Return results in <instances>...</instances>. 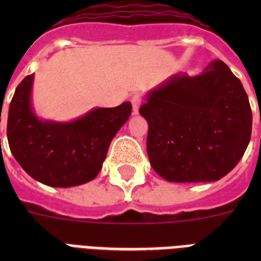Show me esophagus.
<instances>
[{
	"instance_id": "obj_1",
	"label": "esophagus",
	"mask_w": 261,
	"mask_h": 261,
	"mask_svg": "<svg viewBox=\"0 0 261 261\" xmlns=\"http://www.w3.org/2000/svg\"><path fill=\"white\" fill-rule=\"evenodd\" d=\"M131 104H133V114L137 115L139 112V107L142 104V98H141V96H139V94L133 96V98H131Z\"/></svg>"
}]
</instances>
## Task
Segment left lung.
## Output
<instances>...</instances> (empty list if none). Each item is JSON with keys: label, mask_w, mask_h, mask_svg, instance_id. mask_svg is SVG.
<instances>
[{"label": "left lung", "mask_w": 261, "mask_h": 261, "mask_svg": "<svg viewBox=\"0 0 261 261\" xmlns=\"http://www.w3.org/2000/svg\"><path fill=\"white\" fill-rule=\"evenodd\" d=\"M145 100L139 114L149 124L147 155L168 181H217L243 159L252 110L241 81L222 61H211L195 77H168Z\"/></svg>", "instance_id": "8db88e82"}]
</instances>
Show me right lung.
I'll return each instance as SVG.
<instances>
[{"instance_id": "add662e5", "label": "right lung", "mask_w": 261, "mask_h": 261, "mask_svg": "<svg viewBox=\"0 0 261 261\" xmlns=\"http://www.w3.org/2000/svg\"><path fill=\"white\" fill-rule=\"evenodd\" d=\"M34 79L27 75L10 101L6 135L12 154L31 177L46 186L67 188L93 180L111 141L130 118L131 102L96 107L69 122L42 119L32 104Z\"/></svg>"}]
</instances>
